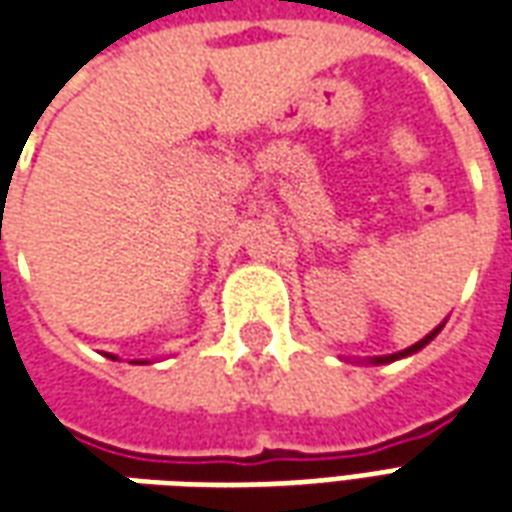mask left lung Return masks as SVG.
Instances as JSON below:
<instances>
[{
  "mask_svg": "<svg viewBox=\"0 0 512 512\" xmlns=\"http://www.w3.org/2000/svg\"><path fill=\"white\" fill-rule=\"evenodd\" d=\"M444 323H447V321H444ZM444 323H439V326H436L433 332L425 334V337H422L419 343L408 345L406 351H397V354H386V356H370V359H367V365H389V362H397V359H406V356H414V354H417V351H422V348H425V345H428L430 340H433V337H436V334L441 332V329H444Z\"/></svg>",
  "mask_w": 512,
  "mask_h": 512,
  "instance_id": "left-lung-1",
  "label": "left lung"
}]
</instances>
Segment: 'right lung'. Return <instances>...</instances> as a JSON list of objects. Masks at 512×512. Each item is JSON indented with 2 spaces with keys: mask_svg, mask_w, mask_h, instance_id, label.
Segmentation results:
<instances>
[{
  "mask_svg": "<svg viewBox=\"0 0 512 512\" xmlns=\"http://www.w3.org/2000/svg\"><path fill=\"white\" fill-rule=\"evenodd\" d=\"M104 356H109V359H115V362H117L115 354H104ZM134 365H150V362H147V359H134Z\"/></svg>",
  "mask_w": 512,
  "mask_h": 512,
  "instance_id": "obj_1",
  "label": "right lung"
}]
</instances>
